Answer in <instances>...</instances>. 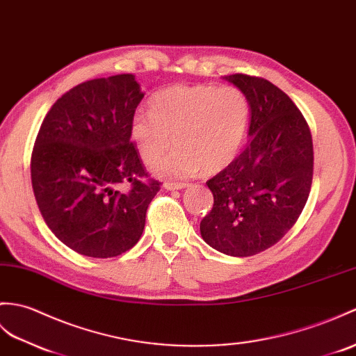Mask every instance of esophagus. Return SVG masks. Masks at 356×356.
<instances>
[{
    "instance_id": "34e87169",
    "label": "esophagus",
    "mask_w": 356,
    "mask_h": 356,
    "mask_svg": "<svg viewBox=\"0 0 356 356\" xmlns=\"http://www.w3.org/2000/svg\"><path fill=\"white\" fill-rule=\"evenodd\" d=\"M188 186V184H180V181H165L163 184V188L167 189V191H176V189H184Z\"/></svg>"
}]
</instances>
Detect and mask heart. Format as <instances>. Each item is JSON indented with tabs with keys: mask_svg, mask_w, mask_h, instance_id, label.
<instances>
[{
	"mask_svg": "<svg viewBox=\"0 0 356 356\" xmlns=\"http://www.w3.org/2000/svg\"><path fill=\"white\" fill-rule=\"evenodd\" d=\"M247 97L235 86L179 85L150 100V112H136L131 139L140 158L162 176L189 177L203 171L216 175L232 163L249 126ZM172 139H169V136Z\"/></svg>",
	"mask_w": 356,
	"mask_h": 356,
	"instance_id": "b5f03b06",
	"label": "heart"
}]
</instances>
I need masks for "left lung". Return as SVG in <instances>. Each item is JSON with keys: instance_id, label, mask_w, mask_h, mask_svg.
Returning a JSON list of instances; mask_svg holds the SVG:
<instances>
[{"instance_id": "8db88e82", "label": "left lung", "mask_w": 356, "mask_h": 356, "mask_svg": "<svg viewBox=\"0 0 356 356\" xmlns=\"http://www.w3.org/2000/svg\"><path fill=\"white\" fill-rule=\"evenodd\" d=\"M225 79L249 102L250 139L232 163L206 181L213 206L200 234L221 253L252 256L275 245L307 204L312 138L291 98L268 80L244 74Z\"/></svg>"}]
</instances>
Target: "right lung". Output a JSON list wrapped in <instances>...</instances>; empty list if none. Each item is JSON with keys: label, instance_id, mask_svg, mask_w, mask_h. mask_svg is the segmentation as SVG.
I'll use <instances>...</instances> for the list:
<instances>
[{"label": "right lung", "instance_id": "obj_1", "mask_svg": "<svg viewBox=\"0 0 356 356\" xmlns=\"http://www.w3.org/2000/svg\"><path fill=\"white\" fill-rule=\"evenodd\" d=\"M144 92L134 74L94 79L57 100L31 153V185L51 232L89 258L131 249L159 191L131 138V120ZM131 184L122 193L119 186Z\"/></svg>", "mask_w": 356, "mask_h": 356}]
</instances>
